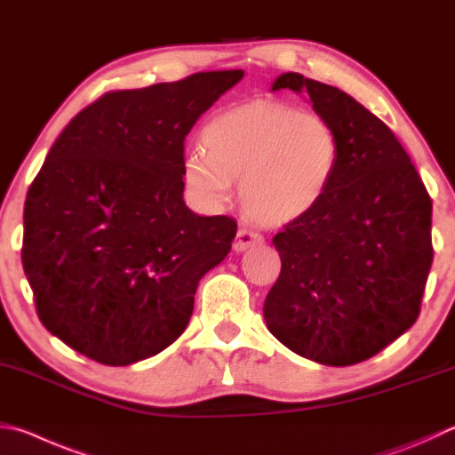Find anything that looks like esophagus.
Masks as SVG:
<instances>
[{"mask_svg": "<svg viewBox=\"0 0 455 455\" xmlns=\"http://www.w3.org/2000/svg\"><path fill=\"white\" fill-rule=\"evenodd\" d=\"M260 243H262V235L256 233V230H252V228H238L233 249L236 252H244L246 249H251V246H256V244H260Z\"/></svg>", "mask_w": 455, "mask_h": 455, "instance_id": "34e87169", "label": "esophagus"}]
</instances>
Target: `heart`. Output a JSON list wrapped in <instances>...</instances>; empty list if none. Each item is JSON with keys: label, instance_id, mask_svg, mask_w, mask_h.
Listing matches in <instances>:
<instances>
[{"label": "heart", "instance_id": "1", "mask_svg": "<svg viewBox=\"0 0 455 455\" xmlns=\"http://www.w3.org/2000/svg\"><path fill=\"white\" fill-rule=\"evenodd\" d=\"M203 151L187 153L183 179L196 201L219 209L241 183V203L262 225H288L324 201L340 163V137L316 113L244 103L206 123Z\"/></svg>", "mask_w": 455, "mask_h": 455}]
</instances>
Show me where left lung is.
Wrapping results in <instances>:
<instances>
[{
    "mask_svg": "<svg viewBox=\"0 0 455 455\" xmlns=\"http://www.w3.org/2000/svg\"><path fill=\"white\" fill-rule=\"evenodd\" d=\"M340 137L324 201L272 238L280 276L264 300L276 340L324 366L374 356L414 324L432 267V201L386 123L338 87L283 73Z\"/></svg>",
    "mask_w": 455,
    "mask_h": 455,
    "instance_id": "1",
    "label": "left lung"
}]
</instances>
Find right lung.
Returning <instances> with one entry per match:
<instances>
[{
  "label": "right lung",
  "instance_id": "right-lung-1",
  "mask_svg": "<svg viewBox=\"0 0 455 455\" xmlns=\"http://www.w3.org/2000/svg\"><path fill=\"white\" fill-rule=\"evenodd\" d=\"M243 77L113 91L57 137L26 199L21 262L41 324L69 348L129 366L185 332L196 286L236 236L235 219L185 204V139Z\"/></svg>",
  "mask_w": 455,
  "mask_h": 455
}]
</instances>
